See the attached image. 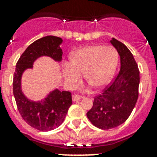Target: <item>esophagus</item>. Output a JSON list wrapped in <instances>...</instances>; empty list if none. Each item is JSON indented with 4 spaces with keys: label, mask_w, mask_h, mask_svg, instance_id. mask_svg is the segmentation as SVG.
I'll return each mask as SVG.
<instances>
[{
    "label": "esophagus",
    "mask_w": 157,
    "mask_h": 157,
    "mask_svg": "<svg viewBox=\"0 0 157 157\" xmlns=\"http://www.w3.org/2000/svg\"><path fill=\"white\" fill-rule=\"evenodd\" d=\"M83 98H84L83 96L78 95V94H74V95H72V101L75 102V101L81 100V99H82Z\"/></svg>",
    "instance_id": "esophagus-1"
}]
</instances>
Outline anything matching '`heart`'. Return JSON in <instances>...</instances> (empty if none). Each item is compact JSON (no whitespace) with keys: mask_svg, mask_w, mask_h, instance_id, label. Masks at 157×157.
<instances>
[{"mask_svg":"<svg viewBox=\"0 0 157 157\" xmlns=\"http://www.w3.org/2000/svg\"><path fill=\"white\" fill-rule=\"evenodd\" d=\"M119 54L112 46L89 45L71 53L69 64L62 66V74L69 88L81 83V74L87 83L95 89L108 84L114 76L118 65Z\"/></svg>","mask_w":157,"mask_h":157,"instance_id":"obj_1","label":"heart"}]
</instances>
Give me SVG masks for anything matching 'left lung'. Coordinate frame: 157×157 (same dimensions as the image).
<instances>
[{
    "instance_id": "8db88e82",
    "label": "left lung",
    "mask_w": 157,
    "mask_h": 157,
    "mask_svg": "<svg viewBox=\"0 0 157 157\" xmlns=\"http://www.w3.org/2000/svg\"><path fill=\"white\" fill-rule=\"evenodd\" d=\"M112 44L121 58V69L112 85L96 96L87 117L101 129H109L123 124L131 114L139 97V70L133 54L115 38Z\"/></svg>"
}]
</instances>
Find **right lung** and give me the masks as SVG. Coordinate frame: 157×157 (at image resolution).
<instances>
[{
  "instance_id": "right-lung-1",
  "label": "right lung",
  "mask_w": 157,
  "mask_h": 157,
  "mask_svg": "<svg viewBox=\"0 0 157 157\" xmlns=\"http://www.w3.org/2000/svg\"><path fill=\"white\" fill-rule=\"evenodd\" d=\"M62 42V38L54 36L38 39L26 49L16 64L13 92L18 112L29 125L40 131L52 130L61 125L72 104L71 94L69 91L54 89L42 99L33 101L22 90V76L26 70L33 68L35 61L40 57H50L55 62H61Z\"/></svg>"
}]
</instances>
